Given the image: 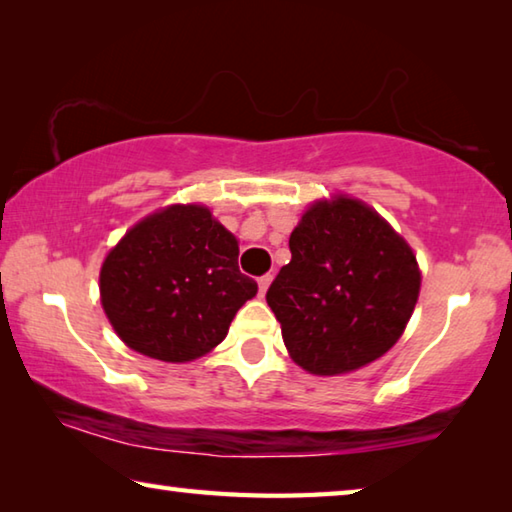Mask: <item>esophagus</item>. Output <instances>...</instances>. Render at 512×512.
I'll list each match as a JSON object with an SVG mask.
<instances>
[{
  "label": "esophagus",
  "mask_w": 512,
  "mask_h": 512,
  "mask_svg": "<svg viewBox=\"0 0 512 512\" xmlns=\"http://www.w3.org/2000/svg\"><path fill=\"white\" fill-rule=\"evenodd\" d=\"M271 282H273V275H271V273H266V275L259 277V280H257V284H259V296H264L266 289L271 287Z\"/></svg>",
  "instance_id": "esophagus-1"
}]
</instances>
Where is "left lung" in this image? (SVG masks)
Wrapping results in <instances>:
<instances>
[{"label":"left lung","mask_w":512,"mask_h":512,"mask_svg":"<svg viewBox=\"0 0 512 512\" xmlns=\"http://www.w3.org/2000/svg\"><path fill=\"white\" fill-rule=\"evenodd\" d=\"M289 248L266 302L300 368L343 375L393 348L418 302L420 268L391 225L336 196L302 214Z\"/></svg>","instance_id":"left-lung-1"}]
</instances>
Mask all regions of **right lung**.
<instances>
[{"mask_svg":"<svg viewBox=\"0 0 512 512\" xmlns=\"http://www.w3.org/2000/svg\"><path fill=\"white\" fill-rule=\"evenodd\" d=\"M239 244L203 205H171L133 225L101 266V305L119 339L151 359L203 357L257 282L239 271Z\"/></svg>","mask_w":512,"mask_h":512,"instance_id":"add662e5","label":"right lung"}]
</instances>
